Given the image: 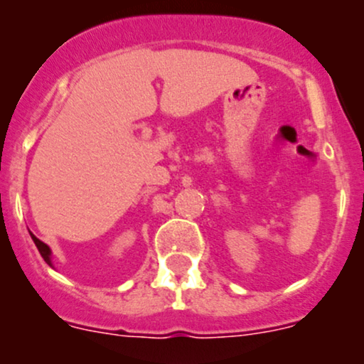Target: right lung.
Masks as SVG:
<instances>
[{"label":"right lung","mask_w":364,"mask_h":364,"mask_svg":"<svg viewBox=\"0 0 364 364\" xmlns=\"http://www.w3.org/2000/svg\"><path fill=\"white\" fill-rule=\"evenodd\" d=\"M31 237H33V241H35L36 248H38L40 255H42V257H43V260H46V262L49 264V266H50V248L47 247L46 243H42V241H40L38 237H35V236H33V234H31Z\"/></svg>","instance_id":"obj_1"}]
</instances>
